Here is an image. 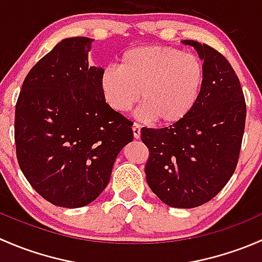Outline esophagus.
<instances>
[{"instance_id":"obj_1","label":"esophagus","mask_w":262,"mask_h":262,"mask_svg":"<svg viewBox=\"0 0 262 262\" xmlns=\"http://www.w3.org/2000/svg\"><path fill=\"white\" fill-rule=\"evenodd\" d=\"M141 128L142 125L139 123H134L133 124V134H134V138L138 139L141 137Z\"/></svg>"}]
</instances>
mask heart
Listing matches in <instances>:
<instances>
[{
	"instance_id": "obj_1",
	"label": "heart",
	"mask_w": 262,
	"mask_h": 262,
	"mask_svg": "<svg viewBox=\"0 0 262 262\" xmlns=\"http://www.w3.org/2000/svg\"><path fill=\"white\" fill-rule=\"evenodd\" d=\"M204 80V63L195 53L148 46L123 53L119 67L107 66L100 77V89L115 112H129L141 96V115L170 125L194 109Z\"/></svg>"
}]
</instances>
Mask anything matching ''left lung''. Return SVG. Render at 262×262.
Listing matches in <instances>:
<instances>
[{
	"label": "left lung",
	"mask_w": 262,
	"mask_h": 262,
	"mask_svg": "<svg viewBox=\"0 0 262 262\" xmlns=\"http://www.w3.org/2000/svg\"><path fill=\"white\" fill-rule=\"evenodd\" d=\"M204 60L205 80L194 109L160 129L142 128L148 147L146 179L172 208H195L212 200L236 170L246 121V101L231 63L208 44L184 40Z\"/></svg>",
	"instance_id": "obj_1"
}]
</instances>
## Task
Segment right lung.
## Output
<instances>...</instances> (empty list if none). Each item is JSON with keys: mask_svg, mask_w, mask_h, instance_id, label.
<instances>
[{"mask_svg": "<svg viewBox=\"0 0 262 262\" xmlns=\"http://www.w3.org/2000/svg\"><path fill=\"white\" fill-rule=\"evenodd\" d=\"M91 41L58 43L28 73L15 109L18 166L57 207L94 202L109 184L116 156L133 141V123L102 96L104 70L89 66Z\"/></svg>", "mask_w": 262, "mask_h": 262, "instance_id": "obj_1", "label": "right lung"}]
</instances>
